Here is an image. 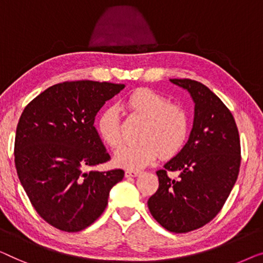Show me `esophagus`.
I'll list each match as a JSON object with an SVG mask.
<instances>
[{"label":"esophagus","mask_w":263,"mask_h":263,"mask_svg":"<svg viewBox=\"0 0 263 263\" xmlns=\"http://www.w3.org/2000/svg\"><path fill=\"white\" fill-rule=\"evenodd\" d=\"M142 172L140 170H126L125 172V176L126 177H136V176H139Z\"/></svg>","instance_id":"34e87169"}]
</instances>
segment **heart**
<instances>
[{
    "label": "heart",
    "mask_w": 263,
    "mask_h": 263,
    "mask_svg": "<svg viewBox=\"0 0 263 263\" xmlns=\"http://www.w3.org/2000/svg\"><path fill=\"white\" fill-rule=\"evenodd\" d=\"M127 108L144 119L136 143L125 144L117 150L114 162L126 169H140L156 161L158 155L172 156L183 146L188 135V116L182 107L169 103L157 91L142 88L126 100ZM96 131L110 147L121 143L120 118L116 107H108L96 120Z\"/></svg>",
    "instance_id": "obj_1"
}]
</instances>
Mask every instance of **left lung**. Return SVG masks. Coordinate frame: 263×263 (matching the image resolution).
Segmentation results:
<instances>
[{"instance_id": "8db88e82", "label": "left lung", "mask_w": 263, "mask_h": 263, "mask_svg": "<svg viewBox=\"0 0 263 263\" xmlns=\"http://www.w3.org/2000/svg\"><path fill=\"white\" fill-rule=\"evenodd\" d=\"M170 82L193 99V128L186 145L156 172L160 184L147 206L164 229L183 234L210 223L224 206L239 173L241 143L234 117L213 91L190 79ZM168 171L179 175L173 179Z\"/></svg>"}]
</instances>
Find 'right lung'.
<instances>
[{"label": "right lung", "mask_w": 263, "mask_h": 263, "mask_svg": "<svg viewBox=\"0 0 263 263\" xmlns=\"http://www.w3.org/2000/svg\"><path fill=\"white\" fill-rule=\"evenodd\" d=\"M124 88L95 81L58 83L21 114L14 145L17 176L39 216L59 230L77 232L93 224L123 180L121 169H87L110 160L94 121Z\"/></svg>", "instance_id": "1"}]
</instances>
